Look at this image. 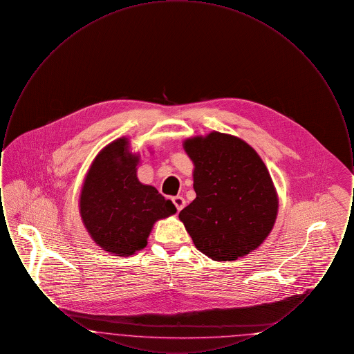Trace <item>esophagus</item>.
<instances>
[{"instance_id": "1", "label": "esophagus", "mask_w": 354, "mask_h": 354, "mask_svg": "<svg viewBox=\"0 0 354 354\" xmlns=\"http://www.w3.org/2000/svg\"><path fill=\"white\" fill-rule=\"evenodd\" d=\"M172 202L175 204V207H176L178 211H182V209L185 208V198H182V196H175V198H172Z\"/></svg>"}]
</instances>
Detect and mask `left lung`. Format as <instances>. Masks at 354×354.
Here are the masks:
<instances>
[{
	"label": "left lung",
	"instance_id": "1",
	"mask_svg": "<svg viewBox=\"0 0 354 354\" xmlns=\"http://www.w3.org/2000/svg\"><path fill=\"white\" fill-rule=\"evenodd\" d=\"M194 163L195 201L179 219L198 251L234 261L270 236L279 196L270 171L252 146L235 135L211 131L183 140Z\"/></svg>",
	"mask_w": 354,
	"mask_h": 354
}]
</instances>
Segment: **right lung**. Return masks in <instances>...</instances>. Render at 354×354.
Masks as SVG:
<instances>
[{"label":"right lung","mask_w":354,"mask_h":354,"mask_svg":"<svg viewBox=\"0 0 354 354\" xmlns=\"http://www.w3.org/2000/svg\"><path fill=\"white\" fill-rule=\"evenodd\" d=\"M139 152L122 136L97 153L80 194V215L87 234L103 251L129 257L147 245L153 224L176 212L155 187L136 176Z\"/></svg>","instance_id":"obj_1"}]
</instances>
